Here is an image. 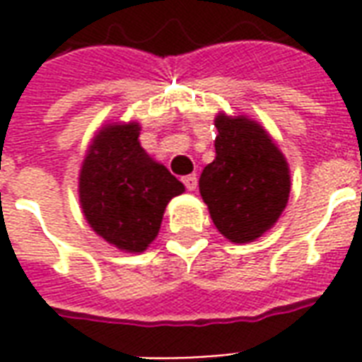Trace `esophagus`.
I'll list each match as a JSON object with an SVG mask.
<instances>
[{"label": "esophagus", "instance_id": "obj_1", "mask_svg": "<svg viewBox=\"0 0 362 362\" xmlns=\"http://www.w3.org/2000/svg\"><path fill=\"white\" fill-rule=\"evenodd\" d=\"M184 186H186V189H189V192H193L195 187H197V176L195 175H189V176H184Z\"/></svg>", "mask_w": 362, "mask_h": 362}]
</instances>
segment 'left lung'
<instances>
[{"label":"left lung","instance_id":"8db88e82","mask_svg":"<svg viewBox=\"0 0 362 362\" xmlns=\"http://www.w3.org/2000/svg\"><path fill=\"white\" fill-rule=\"evenodd\" d=\"M216 157L199 178V192L216 230L231 243H250L279 220L288 203L291 170L260 123L218 114Z\"/></svg>","mask_w":362,"mask_h":362}]
</instances>
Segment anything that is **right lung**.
I'll return each instance as SVG.
<instances>
[{"label":"right lung","instance_id":"1","mask_svg":"<svg viewBox=\"0 0 362 362\" xmlns=\"http://www.w3.org/2000/svg\"><path fill=\"white\" fill-rule=\"evenodd\" d=\"M140 125L110 123L93 138L79 170V203L89 226L125 252H144L169 201L184 193L165 165L138 142Z\"/></svg>","mask_w":362,"mask_h":362}]
</instances>
